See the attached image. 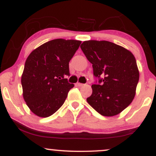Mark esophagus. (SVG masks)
Here are the masks:
<instances>
[{"instance_id":"1","label":"esophagus","mask_w":156,"mask_h":156,"mask_svg":"<svg viewBox=\"0 0 156 156\" xmlns=\"http://www.w3.org/2000/svg\"><path fill=\"white\" fill-rule=\"evenodd\" d=\"M76 85L77 86V87H83V86L84 85V84H83V83H77Z\"/></svg>"}]
</instances>
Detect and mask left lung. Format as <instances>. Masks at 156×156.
<instances>
[{"instance_id":"left-lung-1","label":"left lung","mask_w":156,"mask_h":156,"mask_svg":"<svg viewBox=\"0 0 156 156\" xmlns=\"http://www.w3.org/2000/svg\"><path fill=\"white\" fill-rule=\"evenodd\" d=\"M92 64L98 84L87 101L105 117L119 114L133 101L139 79L135 57L125 48L108 41H85L80 45Z\"/></svg>"}]
</instances>
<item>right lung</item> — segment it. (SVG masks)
<instances>
[{"instance_id":"right-lung-1","label":"right lung","mask_w":156,"mask_h":156,"mask_svg":"<svg viewBox=\"0 0 156 156\" xmlns=\"http://www.w3.org/2000/svg\"><path fill=\"white\" fill-rule=\"evenodd\" d=\"M81 41L56 39L30 53L21 77L23 96L27 105L39 117L51 116L64 104L69 91V62Z\"/></svg>"}]
</instances>
